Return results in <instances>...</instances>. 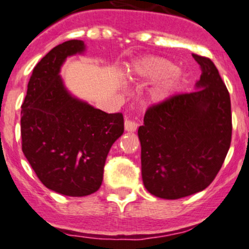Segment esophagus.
Instances as JSON below:
<instances>
[{"instance_id": "obj_1", "label": "esophagus", "mask_w": 249, "mask_h": 249, "mask_svg": "<svg viewBox=\"0 0 249 249\" xmlns=\"http://www.w3.org/2000/svg\"><path fill=\"white\" fill-rule=\"evenodd\" d=\"M137 127H138V123L136 121L131 119L130 117L125 119V130H126L127 132H134V131L137 130Z\"/></svg>"}]
</instances>
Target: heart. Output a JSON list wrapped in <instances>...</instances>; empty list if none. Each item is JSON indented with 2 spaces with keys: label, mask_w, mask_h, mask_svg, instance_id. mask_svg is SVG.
Listing matches in <instances>:
<instances>
[{
  "label": "heart",
  "mask_w": 249,
  "mask_h": 249,
  "mask_svg": "<svg viewBox=\"0 0 249 249\" xmlns=\"http://www.w3.org/2000/svg\"><path fill=\"white\" fill-rule=\"evenodd\" d=\"M176 64L164 58H146L133 67V75L137 78L161 81L151 91L154 102H164L170 98L180 85V75Z\"/></svg>",
  "instance_id": "obj_1"
}]
</instances>
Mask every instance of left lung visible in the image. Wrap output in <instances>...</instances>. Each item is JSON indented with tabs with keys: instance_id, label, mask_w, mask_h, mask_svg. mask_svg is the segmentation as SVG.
Here are the masks:
<instances>
[{
	"instance_id": "left-lung-1",
	"label": "left lung",
	"mask_w": 249,
	"mask_h": 249,
	"mask_svg": "<svg viewBox=\"0 0 249 249\" xmlns=\"http://www.w3.org/2000/svg\"><path fill=\"white\" fill-rule=\"evenodd\" d=\"M192 56L201 68L196 91L150 107L138 128L142 182L161 199H180L205 190L231 146L227 88L210 58Z\"/></svg>"
}]
</instances>
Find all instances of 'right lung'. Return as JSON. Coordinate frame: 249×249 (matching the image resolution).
<instances>
[{
	"mask_svg": "<svg viewBox=\"0 0 249 249\" xmlns=\"http://www.w3.org/2000/svg\"><path fill=\"white\" fill-rule=\"evenodd\" d=\"M84 50V42L71 39L43 57L34 68L21 111L25 158L45 187L69 196L98 191L108 151L124 132L122 113L95 108L64 87L63 63Z\"/></svg>",
	"mask_w": 249,
	"mask_h": 249,
	"instance_id": "1",
	"label": "right lung"
}]
</instances>
